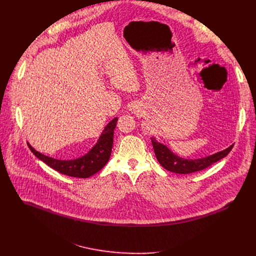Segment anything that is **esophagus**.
Here are the masks:
<instances>
[{
  "instance_id": "1",
  "label": "esophagus",
  "mask_w": 256,
  "mask_h": 256,
  "mask_svg": "<svg viewBox=\"0 0 256 256\" xmlns=\"http://www.w3.org/2000/svg\"><path fill=\"white\" fill-rule=\"evenodd\" d=\"M132 109H134V108H132Z\"/></svg>"
}]
</instances>
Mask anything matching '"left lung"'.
I'll list each match as a JSON object with an SVG mask.
<instances>
[{"label":"left lung","mask_w":256,"mask_h":256,"mask_svg":"<svg viewBox=\"0 0 256 256\" xmlns=\"http://www.w3.org/2000/svg\"><path fill=\"white\" fill-rule=\"evenodd\" d=\"M152 144L154 148L155 155L159 163L168 171L178 173V174H190L194 172H198L204 170L214 163L221 160L222 158L226 157L232 150L233 144L230 146L224 151L216 153L212 156L202 158V159H194V160H186L184 158H180L173 154L166 146L163 144L158 142L154 138H151Z\"/></svg>","instance_id":"8db88e82"}]
</instances>
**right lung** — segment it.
<instances>
[{"mask_svg":"<svg viewBox=\"0 0 256 256\" xmlns=\"http://www.w3.org/2000/svg\"><path fill=\"white\" fill-rule=\"evenodd\" d=\"M116 122L118 118L109 122L104 128L97 144L88 152V154L78 159L66 161L56 160L35 151L29 144L28 147L36 157L56 171L70 177L88 178L101 170L110 158L114 144V132Z\"/></svg>","mask_w":256,"mask_h":256,"instance_id":"add662e5","label":"right lung"}]
</instances>
